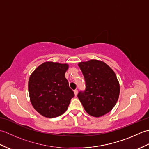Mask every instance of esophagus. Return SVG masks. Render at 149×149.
Returning <instances> with one entry per match:
<instances>
[{"label":"esophagus","instance_id":"esophagus-1","mask_svg":"<svg viewBox=\"0 0 149 149\" xmlns=\"http://www.w3.org/2000/svg\"><path fill=\"white\" fill-rule=\"evenodd\" d=\"M77 93H78V90H77V89L75 90H74V94H75V95L77 96Z\"/></svg>","mask_w":149,"mask_h":149}]
</instances>
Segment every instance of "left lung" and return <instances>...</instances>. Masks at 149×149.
Returning <instances> with one entry per match:
<instances>
[{"instance_id":"obj_1","label":"left lung","mask_w":149,"mask_h":149,"mask_svg":"<svg viewBox=\"0 0 149 149\" xmlns=\"http://www.w3.org/2000/svg\"><path fill=\"white\" fill-rule=\"evenodd\" d=\"M84 77L86 89L77 97L85 111L102 116L113 108L118 99L120 85L115 73L102 61L91 59L78 64Z\"/></svg>"}]
</instances>
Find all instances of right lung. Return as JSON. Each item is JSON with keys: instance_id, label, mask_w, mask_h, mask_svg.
<instances>
[{"instance_id": "1", "label": "right lung", "mask_w": 149, "mask_h": 149, "mask_svg": "<svg viewBox=\"0 0 149 149\" xmlns=\"http://www.w3.org/2000/svg\"><path fill=\"white\" fill-rule=\"evenodd\" d=\"M68 64L45 62L37 67L28 83L31 102L36 111L47 118L63 115L74 93L65 74Z\"/></svg>"}]
</instances>
